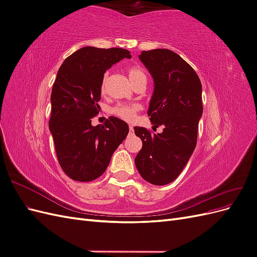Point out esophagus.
I'll use <instances>...</instances> for the list:
<instances>
[{
    "instance_id": "1",
    "label": "esophagus",
    "mask_w": 257,
    "mask_h": 257,
    "mask_svg": "<svg viewBox=\"0 0 257 257\" xmlns=\"http://www.w3.org/2000/svg\"><path fill=\"white\" fill-rule=\"evenodd\" d=\"M133 135H134V128H133V126H130L128 136H133Z\"/></svg>"
}]
</instances>
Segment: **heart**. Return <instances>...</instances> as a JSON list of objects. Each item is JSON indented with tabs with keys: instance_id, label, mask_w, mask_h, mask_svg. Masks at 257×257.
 Here are the masks:
<instances>
[{
	"instance_id": "b5f03b06",
	"label": "heart",
	"mask_w": 257,
	"mask_h": 257,
	"mask_svg": "<svg viewBox=\"0 0 257 257\" xmlns=\"http://www.w3.org/2000/svg\"><path fill=\"white\" fill-rule=\"evenodd\" d=\"M127 74L131 81L133 82L134 84L137 83L138 81L141 80H147V75L146 72L144 71V68L141 66L137 65H133L130 66L127 68ZM107 78H108V73H106L103 77L102 83H100V91L103 93L106 91V83H107ZM142 107L139 104H118L115 105L114 107H112L110 109V112L118 116V118L127 121V122H132L134 119L136 114L141 111Z\"/></svg>"
}]
</instances>
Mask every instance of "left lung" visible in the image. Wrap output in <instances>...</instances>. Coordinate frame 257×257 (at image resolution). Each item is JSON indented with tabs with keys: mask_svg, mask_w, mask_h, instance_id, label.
I'll return each instance as SVG.
<instances>
[{
	"mask_svg": "<svg viewBox=\"0 0 257 257\" xmlns=\"http://www.w3.org/2000/svg\"><path fill=\"white\" fill-rule=\"evenodd\" d=\"M139 59L154 82L148 115L153 127L164 128L151 134L145 127H134L143 142L135 165L146 181L165 185L181 174L196 147L203 88L193 67L172 50L143 51Z\"/></svg>",
	"mask_w": 257,
	"mask_h": 257,
	"instance_id": "8db88e82",
	"label": "left lung"
}]
</instances>
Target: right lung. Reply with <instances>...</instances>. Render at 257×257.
<instances>
[{
  "label": "right lung",
  "mask_w": 257,
  "mask_h": 257,
  "mask_svg": "<svg viewBox=\"0 0 257 257\" xmlns=\"http://www.w3.org/2000/svg\"><path fill=\"white\" fill-rule=\"evenodd\" d=\"M130 51L122 48L83 47L67 57L59 68L51 91L49 130L59 164L73 180L89 182L102 176L128 125L116 116L93 126L99 112L100 83L105 72Z\"/></svg>",
  "instance_id": "add662e5"
}]
</instances>
